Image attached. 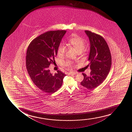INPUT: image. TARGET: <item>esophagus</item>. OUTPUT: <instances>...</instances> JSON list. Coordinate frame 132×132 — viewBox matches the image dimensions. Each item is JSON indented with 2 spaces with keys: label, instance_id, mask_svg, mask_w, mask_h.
<instances>
[{
  "label": "esophagus",
  "instance_id": "1",
  "mask_svg": "<svg viewBox=\"0 0 132 132\" xmlns=\"http://www.w3.org/2000/svg\"><path fill=\"white\" fill-rule=\"evenodd\" d=\"M76 73H77L76 72H69V75H75Z\"/></svg>",
  "mask_w": 132,
  "mask_h": 132
}]
</instances>
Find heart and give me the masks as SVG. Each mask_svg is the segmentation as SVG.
Here are the masks:
<instances>
[{
    "mask_svg": "<svg viewBox=\"0 0 132 132\" xmlns=\"http://www.w3.org/2000/svg\"><path fill=\"white\" fill-rule=\"evenodd\" d=\"M69 43L76 49L78 52H81L85 46V40L83 38L78 36L77 35H72V37L69 40ZM66 51V47L65 45L61 44L58 47L57 53L60 56H63L64 54ZM64 65L69 69H71L72 67V62L67 61L64 63Z\"/></svg>",
    "mask_w": 132,
    "mask_h": 132,
    "instance_id": "b5f03b06",
    "label": "heart"
}]
</instances>
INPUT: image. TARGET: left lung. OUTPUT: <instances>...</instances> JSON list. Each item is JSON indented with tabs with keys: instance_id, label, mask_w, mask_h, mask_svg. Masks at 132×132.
<instances>
[{
	"instance_id": "left-lung-1",
	"label": "left lung",
	"mask_w": 132,
	"mask_h": 132,
	"mask_svg": "<svg viewBox=\"0 0 132 132\" xmlns=\"http://www.w3.org/2000/svg\"><path fill=\"white\" fill-rule=\"evenodd\" d=\"M90 43V51L88 60L90 62V76L82 73L83 87L89 90L97 87L106 78L111 65V56L108 45L99 35L85 31ZM89 65H87L88 67Z\"/></svg>"
}]
</instances>
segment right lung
<instances>
[{
  "mask_svg": "<svg viewBox=\"0 0 132 132\" xmlns=\"http://www.w3.org/2000/svg\"><path fill=\"white\" fill-rule=\"evenodd\" d=\"M66 31H51L32 40L27 48L26 67L33 83L48 93L56 92L61 87L66 74L60 71L53 75L49 66L54 62L58 47Z\"/></svg>",
  "mask_w": 132,
  "mask_h": 132,
  "instance_id": "obj_1",
  "label": "right lung"
}]
</instances>
